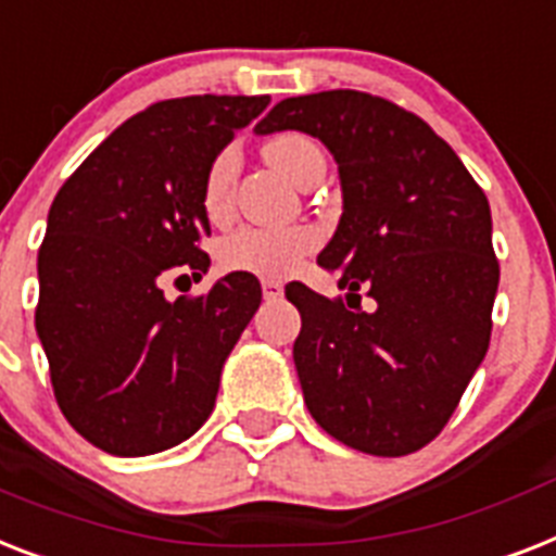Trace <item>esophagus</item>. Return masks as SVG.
Here are the masks:
<instances>
[{"label":"esophagus","mask_w":556,"mask_h":556,"mask_svg":"<svg viewBox=\"0 0 556 556\" xmlns=\"http://www.w3.org/2000/svg\"><path fill=\"white\" fill-rule=\"evenodd\" d=\"M282 293H286V288L279 286V282H274V279H263V296L268 302H277L282 300Z\"/></svg>","instance_id":"esophagus-1"}]
</instances>
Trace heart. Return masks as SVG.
Wrapping results in <instances>:
<instances>
[{
  "label": "heart",
  "mask_w": 556,
  "mask_h": 556,
  "mask_svg": "<svg viewBox=\"0 0 556 556\" xmlns=\"http://www.w3.org/2000/svg\"><path fill=\"white\" fill-rule=\"evenodd\" d=\"M265 156L277 170L302 185L317 168H323V151L314 139L302 134H277L265 142ZM239 168V153L225 146L216 153L202 179V207L211 219H223L231 205L233 176ZM319 245V233L305 225L291 228H263V225H242L219 242V265L225 270L254 274L265 279H286L308 260Z\"/></svg>",
  "instance_id": "b5f03b06"
}]
</instances>
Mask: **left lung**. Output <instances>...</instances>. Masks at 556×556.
<instances>
[{
  "label": "left lung",
  "instance_id": "left-lung-1",
  "mask_svg": "<svg viewBox=\"0 0 556 556\" xmlns=\"http://www.w3.org/2000/svg\"><path fill=\"white\" fill-rule=\"evenodd\" d=\"M254 130L311 134L340 168L342 216L317 263L340 274L349 305L286 288L311 417L363 454L419 451L489 351L500 263L485 193L426 122L363 90L282 99ZM359 290L377 309L358 308Z\"/></svg>",
  "mask_w": 556,
  "mask_h": 556
}]
</instances>
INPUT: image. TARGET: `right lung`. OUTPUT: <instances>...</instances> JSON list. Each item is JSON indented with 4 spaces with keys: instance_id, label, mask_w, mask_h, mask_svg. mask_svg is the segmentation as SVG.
<instances>
[{
    "instance_id": "right-lung-1",
    "label": "right lung",
    "mask_w": 556,
    "mask_h": 556,
    "mask_svg": "<svg viewBox=\"0 0 556 556\" xmlns=\"http://www.w3.org/2000/svg\"><path fill=\"white\" fill-rule=\"evenodd\" d=\"M270 97L165 99L122 122L67 176L39 248L36 333L56 403L97 448L146 457L211 417L219 374L263 302L251 274L170 302L174 274L202 279L211 233L202 179Z\"/></svg>"
}]
</instances>
